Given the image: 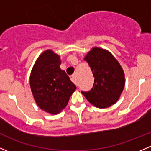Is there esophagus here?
<instances>
[{"instance_id":"34e87169","label":"esophagus","mask_w":151,"mask_h":151,"mask_svg":"<svg viewBox=\"0 0 151 151\" xmlns=\"http://www.w3.org/2000/svg\"><path fill=\"white\" fill-rule=\"evenodd\" d=\"M70 79H71V80L73 82V83H75V84H77V83H76V75L75 74H73V75H71V77H70Z\"/></svg>"}]
</instances>
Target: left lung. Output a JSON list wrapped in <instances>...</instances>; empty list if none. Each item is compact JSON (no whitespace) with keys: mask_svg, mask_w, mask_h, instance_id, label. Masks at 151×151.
<instances>
[{"mask_svg":"<svg viewBox=\"0 0 151 151\" xmlns=\"http://www.w3.org/2000/svg\"><path fill=\"white\" fill-rule=\"evenodd\" d=\"M84 60L94 77L93 88L82 91L88 101L98 108H106L116 103L125 85L123 70L118 60L107 50L93 47Z\"/></svg>","mask_w":151,"mask_h":151,"instance_id":"left-lung-1","label":"left lung"}]
</instances>
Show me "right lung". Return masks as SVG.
<instances>
[{
    "label": "right lung",
    "instance_id": "obj_1",
    "mask_svg": "<svg viewBox=\"0 0 151 151\" xmlns=\"http://www.w3.org/2000/svg\"><path fill=\"white\" fill-rule=\"evenodd\" d=\"M60 58L47 50L39 55L32 68L30 85L35 101L42 110L56 115L64 109L76 85L61 70Z\"/></svg>",
    "mask_w": 151,
    "mask_h": 151
}]
</instances>
